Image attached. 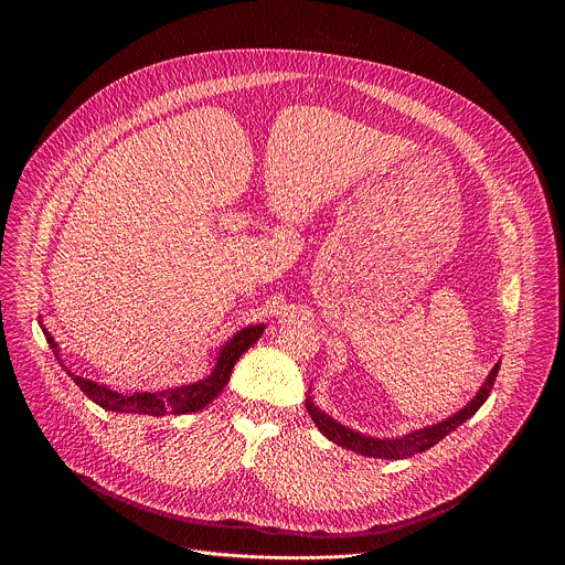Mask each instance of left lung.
<instances>
[{"instance_id": "1", "label": "left lung", "mask_w": 565, "mask_h": 565, "mask_svg": "<svg viewBox=\"0 0 565 565\" xmlns=\"http://www.w3.org/2000/svg\"><path fill=\"white\" fill-rule=\"evenodd\" d=\"M499 366L501 364H497L492 369V373L488 375L486 384L480 386L476 397L469 402L465 409H460L456 416H451V418H447V420H443L438 425L412 431V434L402 436V438H371V436H362L358 431H351L349 427L335 423L331 416H327L324 412L317 409L312 405L310 397H306V409H308V416L312 418V423L317 425V429L324 434L329 440L340 445V447H347V449H351L355 454H362V456H369V458H393V460L412 458L416 454L427 451L429 447L440 443L445 436L456 431V427H460L465 420H469L482 407V402L488 399V395H490V391H492V386L497 382Z\"/></svg>"}]
</instances>
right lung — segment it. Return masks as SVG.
<instances>
[{
    "instance_id": "1",
    "label": "right lung",
    "mask_w": 565,
    "mask_h": 565,
    "mask_svg": "<svg viewBox=\"0 0 565 565\" xmlns=\"http://www.w3.org/2000/svg\"><path fill=\"white\" fill-rule=\"evenodd\" d=\"M264 333V324L259 327H248L244 331H238L218 353V360H216V366L214 371L201 380V382H194V384H188V386H179V388H172V391H158V393H134V395H122V393H116L107 386H100L92 380H85L79 375H73L71 371H66L73 382L83 388V393L94 399L96 405H100L103 409H109V412H118V414H142V416H163V414H192V412H199L203 409L207 402H212L221 391L223 386L227 384L230 375H232V369L236 364V360L244 355ZM44 335H46V342L49 347L53 349V353L57 355V344L53 342V338L46 333L44 329Z\"/></svg>"
}]
</instances>
